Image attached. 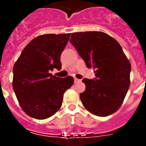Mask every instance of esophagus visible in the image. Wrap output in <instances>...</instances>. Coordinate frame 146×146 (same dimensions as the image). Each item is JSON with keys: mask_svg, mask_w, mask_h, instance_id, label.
<instances>
[{"mask_svg": "<svg viewBox=\"0 0 146 146\" xmlns=\"http://www.w3.org/2000/svg\"><path fill=\"white\" fill-rule=\"evenodd\" d=\"M74 82H80V80L77 79V78H76V77H74Z\"/></svg>", "mask_w": 146, "mask_h": 146, "instance_id": "34e87169", "label": "esophagus"}]
</instances>
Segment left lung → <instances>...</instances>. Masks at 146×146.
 Instances as JSON below:
<instances>
[{
	"label": "left lung",
	"mask_w": 146,
	"mask_h": 146,
	"mask_svg": "<svg viewBox=\"0 0 146 146\" xmlns=\"http://www.w3.org/2000/svg\"><path fill=\"white\" fill-rule=\"evenodd\" d=\"M70 42L95 79L82 80L86 90L80 94L83 106L97 116L116 112L130 86L131 64L116 40L101 31L72 33Z\"/></svg>",
	"instance_id": "1"
}]
</instances>
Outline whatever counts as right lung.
<instances>
[{
  "instance_id": "obj_1",
  "label": "right lung",
  "mask_w": 146,
  "mask_h": 146,
  "mask_svg": "<svg viewBox=\"0 0 146 146\" xmlns=\"http://www.w3.org/2000/svg\"><path fill=\"white\" fill-rule=\"evenodd\" d=\"M71 33L40 35L23 49L13 68L12 86L19 104L28 115L50 118L61 107L64 94L74 78L50 73L61 69L60 55Z\"/></svg>"
}]
</instances>
